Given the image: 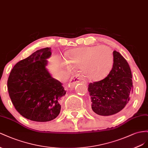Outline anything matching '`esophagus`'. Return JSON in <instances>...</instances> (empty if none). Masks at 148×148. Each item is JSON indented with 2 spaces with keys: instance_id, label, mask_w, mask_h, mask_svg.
I'll use <instances>...</instances> for the list:
<instances>
[{
  "instance_id": "obj_1",
  "label": "esophagus",
  "mask_w": 148,
  "mask_h": 148,
  "mask_svg": "<svg viewBox=\"0 0 148 148\" xmlns=\"http://www.w3.org/2000/svg\"><path fill=\"white\" fill-rule=\"evenodd\" d=\"M79 82H83L85 84H86V82L84 81L82 78L79 77L78 75H74V76L72 77L70 79V81L69 83V86L71 88H74L75 87V86Z\"/></svg>"
}]
</instances>
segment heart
<instances>
[{
    "mask_svg": "<svg viewBox=\"0 0 148 148\" xmlns=\"http://www.w3.org/2000/svg\"><path fill=\"white\" fill-rule=\"evenodd\" d=\"M67 58L64 65L67 70L81 69L84 76L92 81L106 77L114 61L112 50L105 45L72 49L67 53Z\"/></svg>",
    "mask_w": 148,
    "mask_h": 148,
    "instance_id": "b5f03b06",
    "label": "heart"
}]
</instances>
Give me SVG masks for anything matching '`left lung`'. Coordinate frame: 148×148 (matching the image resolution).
<instances>
[{
	"mask_svg": "<svg viewBox=\"0 0 148 148\" xmlns=\"http://www.w3.org/2000/svg\"><path fill=\"white\" fill-rule=\"evenodd\" d=\"M112 69L102 81L90 83L88 91L92 102V112L110 116L121 112L133 93L132 74L128 62L116 51H113Z\"/></svg>",
	"mask_w": 148,
	"mask_h": 148,
	"instance_id": "left-lung-1",
	"label": "left lung"
}]
</instances>
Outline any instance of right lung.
Returning <instances> with one entry per match:
<instances>
[{
  "label": "right lung",
  "instance_id": "add662e5",
  "mask_svg": "<svg viewBox=\"0 0 148 148\" xmlns=\"http://www.w3.org/2000/svg\"><path fill=\"white\" fill-rule=\"evenodd\" d=\"M51 48H45L21 60L11 71L7 81L8 94L17 112L35 121L53 120L61 111L66 90L47 68Z\"/></svg>",
  "mask_w": 148,
  "mask_h": 148
}]
</instances>
